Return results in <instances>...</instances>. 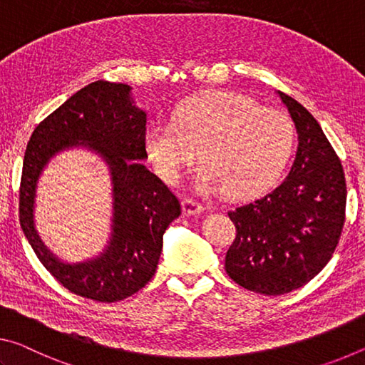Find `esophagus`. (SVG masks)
<instances>
[{
    "instance_id": "esophagus-1",
    "label": "esophagus",
    "mask_w": 365,
    "mask_h": 365,
    "mask_svg": "<svg viewBox=\"0 0 365 365\" xmlns=\"http://www.w3.org/2000/svg\"><path fill=\"white\" fill-rule=\"evenodd\" d=\"M182 212L186 217H192V215H200L204 212V205L199 204V202L194 199H184L182 200Z\"/></svg>"
}]
</instances>
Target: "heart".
Returning a JSON list of instances; mask_svg holds the SVG:
<instances>
[{
    "label": "heart",
    "mask_w": 365,
    "mask_h": 365,
    "mask_svg": "<svg viewBox=\"0 0 365 365\" xmlns=\"http://www.w3.org/2000/svg\"><path fill=\"white\" fill-rule=\"evenodd\" d=\"M296 128L288 113L260 106L231 92H208L184 100L171 124H153L145 152L163 181L178 184L199 152L202 192L226 190L246 199L277 181L291 158Z\"/></svg>",
    "instance_id": "b5f03b06"
}]
</instances>
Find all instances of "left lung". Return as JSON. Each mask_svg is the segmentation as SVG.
I'll return each mask as SVG.
<instances>
[{
  "label": "left lung",
  "instance_id": "obj_1",
  "mask_svg": "<svg viewBox=\"0 0 365 365\" xmlns=\"http://www.w3.org/2000/svg\"><path fill=\"white\" fill-rule=\"evenodd\" d=\"M299 134L294 163L279 186L228 212L236 226L225 268L232 282L265 296L309 283L331 259L346 212L344 171L310 113L278 92Z\"/></svg>",
  "mask_w": 365,
  "mask_h": 365
}]
</instances>
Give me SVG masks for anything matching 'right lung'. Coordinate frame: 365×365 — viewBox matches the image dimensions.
I'll return each instance as SVG.
<instances>
[{"label": "right lung", "mask_w": 365, "mask_h": 365, "mask_svg": "<svg viewBox=\"0 0 365 365\" xmlns=\"http://www.w3.org/2000/svg\"><path fill=\"white\" fill-rule=\"evenodd\" d=\"M145 124V111L134 105L129 86L97 81L46 116L27 143L19 189L21 228L41 265L77 296L116 302L142 289L157 270L166 228L181 215L176 195L140 161L147 158ZM73 146L98 153L110 166L113 225L103 253L68 264L41 242L33 204L47 161Z\"/></svg>", "instance_id": "add662e5"}]
</instances>
